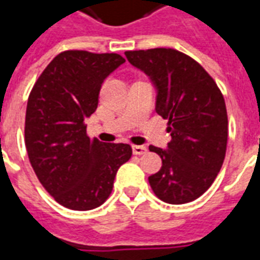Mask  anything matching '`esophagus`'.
Returning a JSON list of instances; mask_svg holds the SVG:
<instances>
[{"label": "esophagus", "mask_w": 260, "mask_h": 260, "mask_svg": "<svg viewBox=\"0 0 260 260\" xmlns=\"http://www.w3.org/2000/svg\"><path fill=\"white\" fill-rule=\"evenodd\" d=\"M146 150V146H143V145H135V146H132V152H134V154H138V156L145 154Z\"/></svg>", "instance_id": "34e87169"}]
</instances>
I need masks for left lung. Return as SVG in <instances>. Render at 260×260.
Wrapping results in <instances>:
<instances>
[{"label": "left lung", "instance_id": "1", "mask_svg": "<svg viewBox=\"0 0 260 260\" xmlns=\"http://www.w3.org/2000/svg\"><path fill=\"white\" fill-rule=\"evenodd\" d=\"M156 86V113L169 119L167 149L149 146L163 166L149 177L154 195L171 205L198 199L223 166L229 119L221 91L199 62L174 48L125 51Z\"/></svg>", "mask_w": 260, "mask_h": 260}]
</instances>
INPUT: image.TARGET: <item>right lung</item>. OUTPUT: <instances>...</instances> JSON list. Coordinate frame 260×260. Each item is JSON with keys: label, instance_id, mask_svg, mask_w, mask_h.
Listing matches in <instances>:
<instances>
[{"label": "right lung", "instance_id": "add662e5", "mask_svg": "<svg viewBox=\"0 0 260 260\" xmlns=\"http://www.w3.org/2000/svg\"><path fill=\"white\" fill-rule=\"evenodd\" d=\"M119 54L68 50L47 65L26 107L25 145L37 178L59 205L91 210L107 201L118 169L132 156L126 143H103L86 134Z\"/></svg>", "mask_w": 260, "mask_h": 260}]
</instances>
